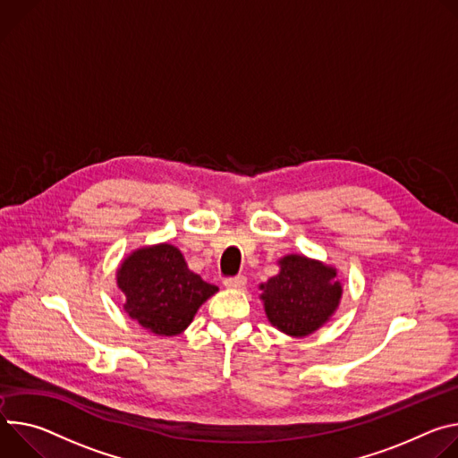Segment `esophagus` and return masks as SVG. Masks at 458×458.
<instances>
[{
	"label": "esophagus",
	"mask_w": 458,
	"mask_h": 458,
	"mask_svg": "<svg viewBox=\"0 0 458 458\" xmlns=\"http://www.w3.org/2000/svg\"><path fill=\"white\" fill-rule=\"evenodd\" d=\"M247 278L243 275H236V276H229L224 280V285L229 289H242L245 285Z\"/></svg>",
	"instance_id": "34e87169"
}]
</instances>
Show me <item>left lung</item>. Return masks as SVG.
Here are the masks:
<instances>
[{"instance_id":"1","label":"left lung","mask_w":458,"mask_h":458,"mask_svg":"<svg viewBox=\"0 0 458 458\" xmlns=\"http://www.w3.org/2000/svg\"><path fill=\"white\" fill-rule=\"evenodd\" d=\"M336 271L300 255L280 260V273L260 289L269 322L291 336L317 331L338 308Z\"/></svg>"}]
</instances>
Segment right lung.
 Segmentation results:
<instances>
[{
	"mask_svg": "<svg viewBox=\"0 0 458 458\" xmlns=\"http://www.w3.org/2000/svg\"><path fill=\"white\" fill-rule=\"evenodd\" d=\"M118 287L131 318L155 335H178L216 285L189 271L182 252L169 245L143 247L118 269Z\"/></svg>",
	"mask_w": 458,
	"mask_h": 458,
	"instance_id": "obj_1",
	"label": "right lung"
}]
</instances>
